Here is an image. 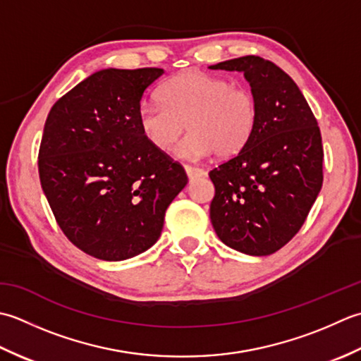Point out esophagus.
<instances>
[{
  "instance_id": "34e87169",
  "label": "esophagus",
  "mask_w": 361,
  "mask_h": 361,
  "mask_svg": "<svg viewBox=\"0 0 361 361\" xmlns=\"http://www.w3.org/2000/svg\"><path fill=\"white\" fill-rule=\"evenodd\" d=\"M185 173H187L190 180H193V179H196V178H202V176H205V171L201 170V168L190 166V165H185Z\"/></svg>"
}]
</instances>
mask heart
<instances>
[{
	"label": "heart",
	"mask_w": 361,
	"mask_h": 361,
	"mask_svg": "<svg viewBox=\"0 0 361 361\" xmlns=\"http://www.w3.org/2000/svg\"><path fill=\"white\" fill-rule=\"evenodd\" d=\"M161 104L143 102L138 107V126L154 148L168 152L185 128L179 154L202 159L238 154L251 140L257 124V101L247 88L233 87L227 79L185 71L160 87Z\"/></svg>",
	"instance_id": "obj_1"
}]
</instances>
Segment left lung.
I'll use <instances>...</instances> for the list:
<instances>
[{"label":"left lung","instance_id":"1","mask_svg":"<svg viewBox=\"0 0 361 361\" xmlns=\"http://www.w3.org/2000/svg\"><path fill=\"white\" fill-rule=\"evenodd\" d=\"M209 68L243 73L259 112L245 148L209 173L213 229L235 251L269 255L298 233L321 191L318 121L296 82L273 62L245 56Z\"/></svg>","mask_w":361,"mask_h":361}]
</instances>
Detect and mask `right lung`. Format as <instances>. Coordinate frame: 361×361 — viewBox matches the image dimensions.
Returning <instances> with one entry per match:
<instances>
[{
  "mask_svg": "<svg viewBox=\"0 0 361 361\" xmlns=\"http://www.w3.org/2000/svg\"><path fill=\"white\" fill-rule=\"evenodd\" d=\"M164 73L99 70L48 114L39 151L42 190L62 232L94 259L121 262L148 251L188 182L138 126L143 93Z\"/></svg>",
  "mask_w": 361,
  "mask_h": 361,
  "instance_id": "right-lung-1",
  "label": "right lung"
}]
</instances>
